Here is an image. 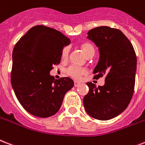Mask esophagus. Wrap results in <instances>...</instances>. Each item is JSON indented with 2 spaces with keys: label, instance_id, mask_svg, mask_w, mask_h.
I'll return each instance as SVG.
<instances>
[{
  "label": "esophagus",
  "instance_id": "1",
  "mask_svg": "<svg viewBox=\"0 0 145 145\" xmlns=\"http://www.w3.org/2000/svg\"><path fill=\"white\" fill-rule=\"evenodd\" d=\"M74 87H78V86L80 85V83L77 82V81H74Z\"/></svg>",
  "mask_w": 145,
  "mask_h": 145
}]
</instances>
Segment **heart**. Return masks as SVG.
Instances as JSON below:
<instances>
[{
  "label": "heart",
  "mask_w": 145,
  "mask_h": 145,
  "mask_svg": "<svg viewBox=\"0 0 145 145\" xmlns=\"http://www.w3.org/2000/svg\"><path fill=\"white\" fill-rule=\"evenodd\" d=\"M81 50L87 56H89L91 54H94V48L93 46L88 42H84L80 44V46ZM69 52H70V48L68 46H66L63 48L62 52H61V58L62 60L66 61L68 58V55H69ZM66 72L70 77L74 78V79H79L83 74H84L86 73V70L84 68H80L77 66H70L69 68L67 69Z\"/></svg>",
  "instance_id": "1"
}]
</instances>
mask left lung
Segmentation results:
<instances>
[{"label":"left lung","instance_id":"1","mask_svg":"<svg viewBox=\"0 0 145 145\" xmlns=\"http://www.w3.org/2000/svg\"><path fill=\"white\" fill-rule=\"evenodd\" d=\"M99 48V60L93 78L106 76L105 84L87 82L89 92L83 99L87 114L99 120L116 117L129 106L134 93L137 58L134 48L121 31L99 26L87 33Z\"/></svg>","mask_w":145,"mask_h":145}]
</instances>
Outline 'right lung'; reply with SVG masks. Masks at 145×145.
<instances>
[{
  "label": "right lung",
  "mask_w": 145,
  "mask_h": 145,
  "mask_svg": "<svg viewBox=\"0 0 145 145\" xmlns=\"http://www.w3.org/2000/svg\"><path fill=\"white\" fill-rule=\"evenodd\" d=\"M70 39L55 29L33 26L16 42L13 50L10 81L16 98L30 114L40 118L55 115L64 97L74 87L70 77L55 80L50 75L61 61Z\"/></svg>",
  "instance_id": "add662e5"
}]
</instances>
